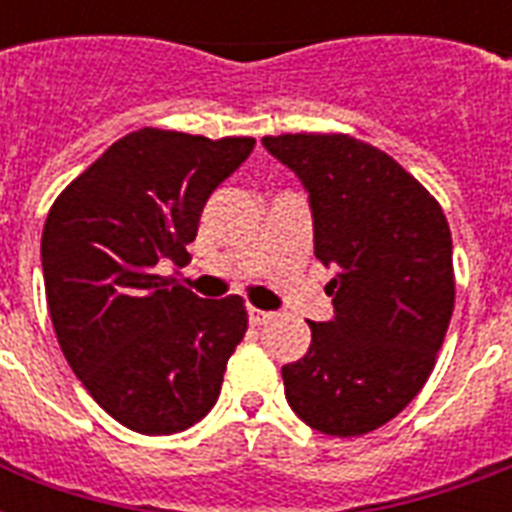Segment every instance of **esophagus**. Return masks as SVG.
I'll return each mask as SVG.
<instances>
[{"instance_id":"34e87169","label":"esophagus","mask_w":512,"mask_h":512,"mask_svg":"<svg viewBox=\"0 0 512 512\" xmlns=\"http://www.w3.org/2000/svg\"><path fill=\"white\" fill-rule=\"evenodd\" d=\"M249 324H255V327H260V324H265V321H271L273 313L268 311H260V308H249Z\"/></svg>"}]
</instances>
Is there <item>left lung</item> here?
I'll return each instance as SVG.
<instances>
[{
  "label": "left lung",
  "instance_id": "1",
  "mask_svg": "<svg viewBox=\"0 0 512 512\" xmlns=\"http://www.w3.org/2000/svg\"><path fill=\"white\" fill-rule=\"evenodd\" d=\"M300 177L313 249L335 265L332 321L281 366L292 412L327 436H364L409 406L436 366L454 311L452 233L441 204L385 151L350 135L263 138Z\"/></svg>",
  "mask_w": 512,
  "mask_h": 512
}]
</instances>
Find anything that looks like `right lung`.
Listing matches in <instances>:
<instances>
[{
  "mask_svg": "<svg viewBox=\"0 0 512 512\" xmlns=\"http://www.w3.org/2000/svg\"><path fill=\"white\" fill-rule=\"evenodd\" d=\"M255 138L143 127L124 135L52 204L42 271L68 366L124 428L170 436L215 406L247 332L239 295L201 300L162 276L183 265L209 193Z\"/></svg>",
  "mask_w": 512,
  "mask_h": 512,
  "instance_id": "right-lung-1",
  "label": "right lung"
}]
</instances>
